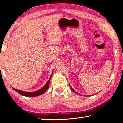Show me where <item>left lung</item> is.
<instances>
[{
    "label": "left lung",
    "mask_w": 123,
    "mask_h": 123,
    "mask_svg": "<svg viewBox=\"0 0 123 123\" xmlns=\"http://www.w3.org/2000/svg\"><path fill=\"white\" fill-rule=\"evenodd\" d=\"M70 87H71V86H70ZM71 89H72V91H74V92H75V93H77V94H79V93H78V92H76V91H75V90H74V89H72V88H71ZM90 96H91V95H90Z\"/></svg>",
    "instance_id": "8db88e82"
}]
</instances>
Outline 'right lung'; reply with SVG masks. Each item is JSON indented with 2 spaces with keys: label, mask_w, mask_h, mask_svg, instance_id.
I'll list each match as a JSON object with an SVG mask.
<instances>
[{
  "label": "right lung",
  "mask_w": 123,
  "mask_h": 123,
  "mask_svg": "<svg viewBox=\"0 0 123 123\" xmlns=\"http://www.w3.org/2000/svg\"><path fill=\"white\" fill-rule=\"evenodd\" d=\"M52 74H53V72H52ZM52 74L51 75L50 78H49V80H48V81L46 82V85L44 86L43 88H42L40 89H39L37 91H35L34 92H26V91H22V90H17L16 89L12 88L14 89L17 91L18 93H19V94H20L21 95L23 96H25L26 97H35V96H37L39 95H42L43 93H44V92H45L46 90H48V89L49 88V81H50V79H51V77L52 75Z\"/></svg>",
  "instance_id": "obj_1"
}]
</instances>
